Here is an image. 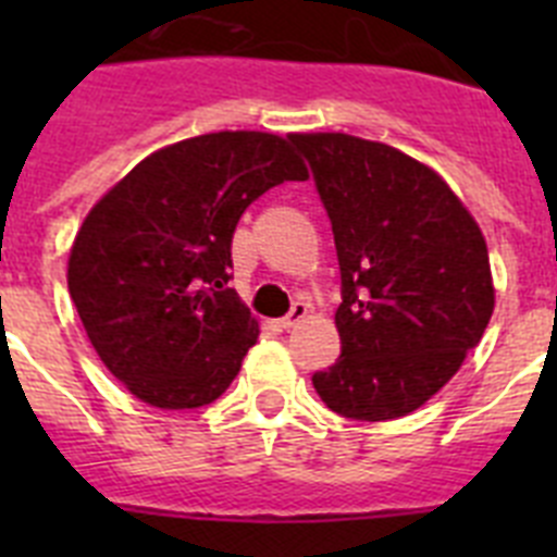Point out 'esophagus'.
Masks as SVG:
<instances>
[{
    "label": "esophagus",
    "mask_w": 557,
    "mask_h": 557,
    "mask_svg": "<svg viewBox=\"0 0 557 557\" xmlns=\"http://www.w3.org/2000/svg\"><path fill=\"white\" fill-rule=\"evenodd\" d=\"M307 312H309V307L304 301H295L293 304V309H289L287 314H284L282 321H278V326L282 329H293V326H298V323L304 321V318H307Z\"/></svg>",
    "instance_id": "obj_1"
}]
</instances>
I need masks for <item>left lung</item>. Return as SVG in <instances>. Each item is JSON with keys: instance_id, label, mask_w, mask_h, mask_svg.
<instances>
[{"instance_id": "obj_1", "label": "left lung", "mask_w": 557, "mask_h": 557, "mask_svg": "<svg viewBox=\"0 0 557 557\" xmlns=\"http://www.w3.org/2000/svg\"><path fill=\"white\" fill-rule=\"evenodd\" d=\"M339 262V357L312 376L329 410L391 421L435 396L494 312L488 248L430 166L346 133H293Z\"/></svg>"}]
</instances>
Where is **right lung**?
I'll use <instances>...</instances> for the list:
<instances>
[{"label":"right lung","mask_w":557,"mask_h":557,"mask_svg":"<svg viewBox=\"0 0 557 557\" xmlns=\"http://www.w3.org/2000/svg\"><path fill=\"white\" fill-rule=\"evenodd\" d=\"M284 181H307L289 139L206 133L147 156L88 211L69 295L133 396L191 410L234 382L259 323L228 287L231 239L245 209Z\"/></svg>","instance_id":"right-lung-1"}]
</instances>
